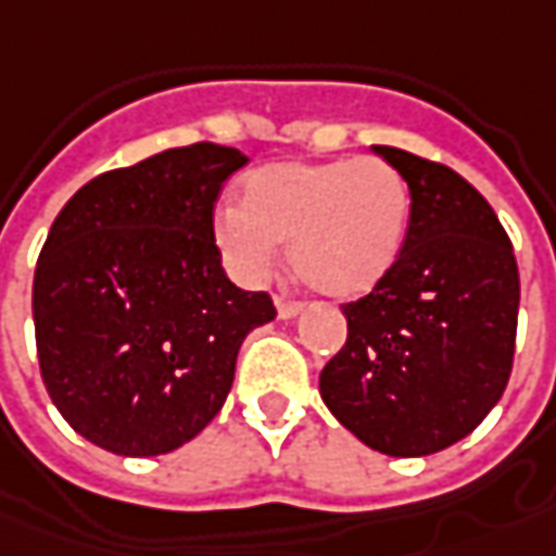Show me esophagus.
Returning a JSON list of instances; mask_svg holds the SVG:
<instances>
[{"label": "esophagus", "instance_id": "34e87169", "mask_svg": "<svg viewBox=\"0 0 556 556\" xmlns=\"http://www.w3.org/2000/svg\"><path fill=\"white\" fill-rule=\"evenodd\" d=\"M275 308H278V317H285V320H290V317H296L302 312V302L285 300V296H278V300H275Z\"/></svg>", "mask_w": 556, "mask_h": 556}]
</instances>
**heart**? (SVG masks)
Listing matches in <instances>:
<instances>
[{
    "instance_id": "obj_1",
    "label": "heart",
    "mask_w": 556,
    "mask_h": 556,
    "mask_svg": "<svg viewBox=\"0 0 556 556\" xmlns=\"http://www.w3.org/2000/svg\"><path fill=\"white\" fill-rule=\"evenodd\" d=\"M412 187L381 156L269 163L241 178V205L214 212V244L244 281L266 278L287 241L302 285L329 300L372 293L400 260Z\"/></svg>"
}]
</instances>
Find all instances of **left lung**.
<instances>
[{
    "instance_id": "left-lung-1",
    "label": "left lung",
    "mask_w": 556,
    "mask_h": 556,
    "mask_svg": "<svg viewBox=\"0 0 556 556\" xmlns=\"http://www.w3.org/2000/svg\"><path fill=\"white\" fill-rule=\"evenodd\" d=\"M412 187L396 266L342 305L348 339L320 372L344 430L390 457L460 442L500 402L518 336L520 278L496 212L454 168L375 144Z\"/></svg>"
}]
</instances>
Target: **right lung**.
<instances>
[{"label": "right lung", "instance_id": "right-lung-1", "mask_svg": "<svg viewBox=\"0 0 556 556\" xmlns=\"http://www.w3.org/2000/svg\"><path fill=\"white\" fill-rule=\"evenodd\" d=\"M248 156L197 141L84 184L33 281L41 381L68 427L121 457L168 454L224 408L269 293L220 266L214 202Z\"/></svg>", "mask_w": 556, "mask_h": 556}]
</instances>
